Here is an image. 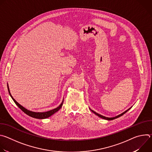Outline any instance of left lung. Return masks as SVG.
<instances>
[{
  "instance_id": "obj_1",
  "label": "left lung",
  "mask_w": 152,
  "mask_h": 152,
  "mask_svg": "<svg viewBox=\"0 0 152 152\" xmlns=\"http://www.w3.org/2000/svg\"><path fill=\"white\" fill-rule=\"evenodd\" d=\"M131 107H130L129 109H128L127 110H126V111H124V113H121V114H120V115H117V116H116V117H111V118H110V117H104V116H103V115H100V114H98V113H96L95 111H94L91 110V109H90V110H91V111L94 114H95L96 115H97L98 117H100V118H103V119L107 120H114V119H115V118H118V117H121V115H123L124 114H125L126 112H127L130 109H131Z\"/></svg>"
}]
</instances>
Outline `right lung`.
<instances>
[{
    "label": "right lung",
    "instance_id": "obj_1",
    "mask_svg": "<svg viewBox=\"0 0 152 152\" xmlns=\"http://www.w3.org/2000/svg\"><path fill=\"white\" fill-rule=\"evenodd\" d=\"M8 92H9V94L10 95V96L11 97V98L12 99V100H14V102H15V103L18 106V107L20 108V109L23 111L26 114H27L28 115L31 117H33V118H38V119H45V118H47L49 117H50L51 115H52L53 114H55V113H56L57 111H58L60 109L61 107L63 104V102H64V100H62V103L60 104V105L57 107L56 108H55V109L53 110H52L50 111H47V112H45V113H35V112H33V111H29L27 109H26L25 107H24L23 106H21V104H20L12 96H11V93H10V89H9V87H8Z\"/></svg>",
    "mask_w": 152,
    "mask_h": 152
}]
</instances>
